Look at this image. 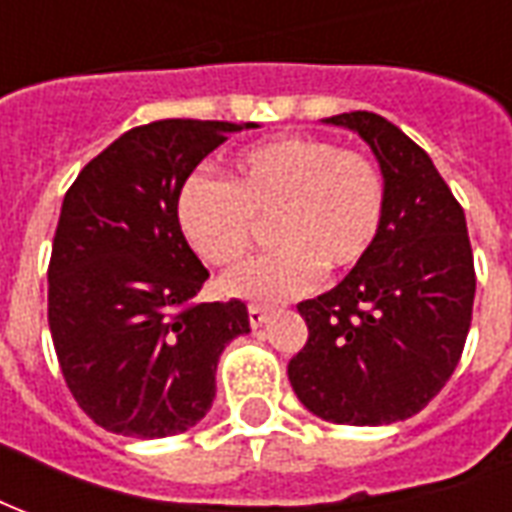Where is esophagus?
Segmentation results:
<instances>
[{
	"mask_svg": "<svg viewBox=\"0 0 512 512\" xmlns=\"http://www.w3.org/2000/svg\"><path fill=\"white\" fill-rule=\"evenodd\" d=\"M248 319H251L253 330H259V327H264V324H267L270 313L264 311V308H259V305H251V308H248Z\"/></svg>",
	"mask_w": 512,
	"mask_h": 512,
	"instance_id": "1",
	"label": "esophagus"
}]
</instances>
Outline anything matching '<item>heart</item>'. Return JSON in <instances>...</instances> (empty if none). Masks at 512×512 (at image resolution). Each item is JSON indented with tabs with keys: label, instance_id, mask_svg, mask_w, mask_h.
<instances>
[{
	"label": "heart",
	"instance_id": "1",
	"mask_svg": "<svg viewBox=\"0 0 512 512\" xmlns=\"http://www.w3.org/2000/svg\"><path fill=\"white\" fill-rule=\"evenodd\" d=\"M384 212L387 190L374 160L308 136L248 147L231 160L229 185L193 174L174 201L182 237L215 267L240 261L256 226L270 223L278 251L220 281L229 297L259 305L311 292L322 270L360 267L379 242Z\"/></svg>",
	"mask_w": 512,
	"mask_h": 512
}]
</instances>
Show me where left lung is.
Masks as SVG:
<instances>
[{
    "label": "left lung",
    "instance_id": "8db88e82",
    "mask_svg": "<svg viewBox=\"0 0 512 512\" xmlns=\"http://www.w3.org/2000/svg\"><path fill=\"white\" fill-rule=\"evenodd\" d=\"M363 138L387 190L371 256L297 311L308 343L289 363L300 404L338 425H390L423 409L453 376L475 302L461 204L423 149L371 111L322 119Z\"/></svg>",
    "mask_w": 512,
    "mask_h": 512
}]
</instances>
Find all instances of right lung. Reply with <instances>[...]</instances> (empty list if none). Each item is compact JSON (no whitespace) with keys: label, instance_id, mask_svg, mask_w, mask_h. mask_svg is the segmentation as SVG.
<instances>
[{"label":"right lung","instance_id":"right-lung-1","mask_svg":"<svg viewBox=\"0 0 512 512\" xmlns=\"http://www.w3.org/2000/svg\"><path fill=\"white\" fill-rule=\"evenodd\" d=\"M256 122L160 119L128 130L70 185L48 264V327L78 406L111 434L160 439L210 412L245 302H196L210 272L174 215L182 182Z\"/></svg>","mask_w":512,"mask_h":512}]
</instances>
